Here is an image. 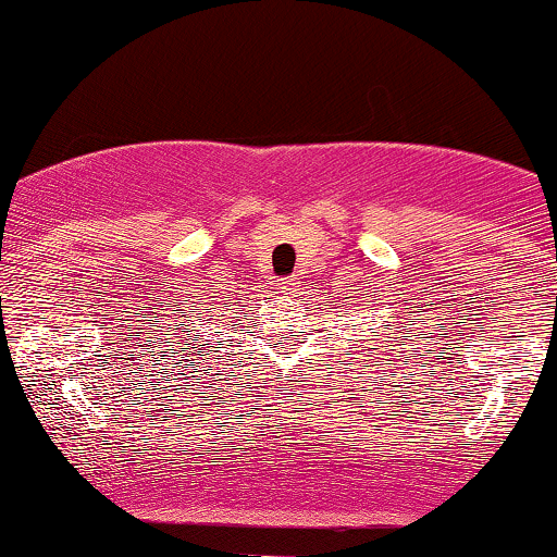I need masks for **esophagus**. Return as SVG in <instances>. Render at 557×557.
Here are the masks:
<instances>
[{"mask_svg":"<svg viewBox=\"0 0 557 557\" xmlns=\"http://www.w3.org/2000/svg\"><path fill=\"white\" fill-rule=\"evenodd\" d=\"M292 286H294V281H284V289H286V292H289Z\"/></svg>","mask_w":557,"mask_h":557,"instance_id":"esophagus-1","label":"esophagus"}]
</instances>
